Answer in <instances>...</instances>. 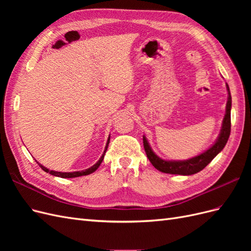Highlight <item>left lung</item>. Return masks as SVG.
I'll return each mask as SVG.
<instances>
[{"label": "left lung", "mask_w": 251, "mask_h": 251, "mask_svg": "<svg viewBox=\"0 0 251 251\" xmlns=\"http://www.w3.org/2000/svg\"><path fill=\"white\" fill-rule=\"evenodd\" d=\"M226 87H227V91H228V100H227V103H226V113L223 119L221 133H220L219 138L217 139L214 146L209 148L207 151H205L204 153L200 154L199 156L188 159V160L166 161L161 158H159L157 155H155L154 151H151L147 138L143 136L144 151H146V154L149 158V160L151 161V164H153L154 168L165 174L183 175V176H186V175H193L202 171L205 166H206L212 159H214L220 151L224 149L225 144L227 143V140L229 138L230 126H231V123H230L231 96H230L228 85H226Z\"/></svg>", "instance_id": "obj_1"}]
</instances>
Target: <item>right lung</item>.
Returning <instances> with one entry per match:
<instances>
[{"label": "right lung", "instance_id": "obj_1", "mask_svg": "<svg viewBox=\"0 0 251 251\" xmlns=\"http://www.w3.org/2000/svg\"><path fill=\"white\" fill-rule=\"evenodd\" d=\"M109 142H110V137H109V139H108V142H107V146H105V149H104V151H103V154H102V156L100 157V160H98L93 166H91L90 169H87V170H85V171H81V172H73V173H62V172H54V171H50V170H48L47 168H45V166H43L42 164H40L39 162V165L41 166L42 168V170L43 171H45L46 173H49V174H51V175H53V176H56V177H60V178H75V177H80V176H86V175H89V174H92L93 172H95L97 169H98V166L100 165V163L102 162V160H103V157H104V154H105V151H107V149H108V146H109Z\"/></svg>", "mask_w": 251, "mask_h": 251}]
</instances>
